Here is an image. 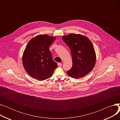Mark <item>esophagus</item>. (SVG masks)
I'll return each instance as SVG.
<instances>
[{
  "label": "esophagus",
  "mask_w": 120,
  "mask_h": 120,
  "mask_svg": "<svg viewBox=\"0 0 120 120\" xmlns=\"http://www.w3.org/2000/svg\"><path fill=\"white\" fill-rule=\"evenodd\" d=\"M57 65H58V66L59 67H60V66H62V64L61 63H58Z\"/></svg>",
  "instance_id": "esophagus-1"
}]
</instances>
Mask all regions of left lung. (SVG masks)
<instances>
[{"mask_svg":"<svg viewBox=\"0 0 120 120\" xmlns=\"http://www.w3.org/2000/svg\"><path fill=\"white\" fill-rule=\"evenodd\" d=\"M70 48L72 66L67 72L68 76L78 79L89 74L95 65L96 55L89 38L80 34H71L62 37Z\"/></svg>","mask_w":120,"mask_h":120,"instance_id":"obj_1","label":"left lung"}]
</instances>
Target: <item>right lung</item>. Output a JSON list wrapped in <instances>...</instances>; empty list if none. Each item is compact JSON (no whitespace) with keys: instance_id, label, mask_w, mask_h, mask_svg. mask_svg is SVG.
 Instances as JSON below:
<instances>
[{"instance_id":"right-lung-1","label":"right lung","mask_w":120,"mask_h":120,"mask_svg":"<svg viewBox=\"0 0 120 120\" xmlns=\"http://www.w3.org/2000/svg\"><path fill=\"white\" fill-rule=\"evenodd\" d=\"M56 37L40 34L31 38L27 45L22 56L25 70L32 78L43 81L50 78L57 67L49 49Z\"/></svg>"}]
</instances>
